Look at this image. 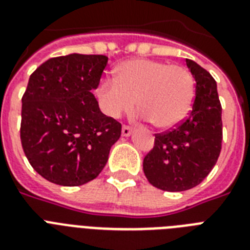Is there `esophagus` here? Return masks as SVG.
Wrapping results in <instances>:
<instances>
[{
  "label": "esophagus",
  "instance_id": "34e87169",
  "mask_svg": "<svg viewBox=\"0 0 250 250\" xmlns=\"http://www.w3.org/2000/svg\"><path fill=\"white\" fill-rule=\"evenodd\" d=\"M131 133H132V128H131L129 125H123V127H122V135H123V136H129Z\"/></svg>",
  "mask_w": 250,
  "mask_h": 250
}]
</instances>
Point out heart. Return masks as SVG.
Masks as SVG:
<instances>
[{"label":"heart","instance_id":"1","mask_svg":"<svg viewBox=\"0 0 250 250\" xmlns=\"http://www.w3.org/2000/svg\"><path fill=\"white\" fill-rule=\"evenodd\" d=\"M98 97L107 115L122 117L135 106L157 128L179 125L189 113L194 80L188 68L162 61L131 60L115 68V80L104 79Z\"/></svg>","mask_w":250,"mask_h":250}]
</instances>
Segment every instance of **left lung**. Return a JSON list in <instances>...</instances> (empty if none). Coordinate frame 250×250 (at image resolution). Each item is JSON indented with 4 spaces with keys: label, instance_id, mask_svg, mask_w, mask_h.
<instances>
[{
    "label": "left lung",
    "instance_id": "1",
    "mask_svg": "<svg viewBox=\"0 0 250 250\" xmlns=\"http://www.w3.org/2000/svg\"><path fill=\"white\" fill-rule=\"evenodd\" d=\"M196 82V97L187 119L176 128L157 133L143 162L148 182L167 192L198 186L215 166L222 149V106L217 83L205 68L186 60Z\"/></svg>",
    "mask_w": 250,
    "mask_h": 250
}]
</instances>
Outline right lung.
Instances as JSON below:
<instances>
[{
	"label": "right lung",
	"instance_id": "obj_1",
	"mask_svg": "<svg viewBox=\"0 0 250 250\" xmlns=\"http://www.w3.org/2000/svg\"><path fill=\"white\" fill-rule=\"evenodd\" d=\"M106 56L50 58L29 76L21 98V141L37 174L64 187L97 178L121 137L122 125L106 117L92 93Z\"/></svg>",
	"mask_w": 250,
	"mask_h": 250
}]
</instances>
